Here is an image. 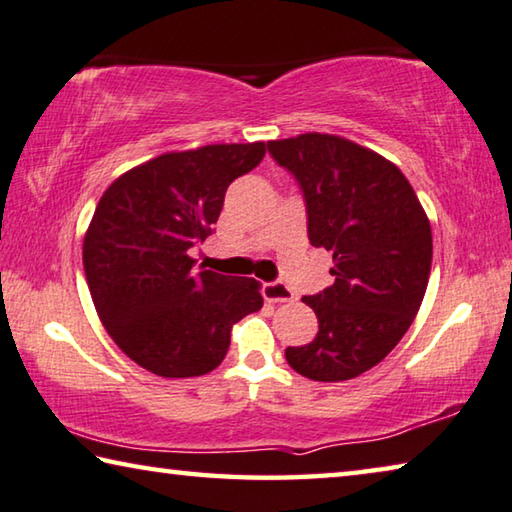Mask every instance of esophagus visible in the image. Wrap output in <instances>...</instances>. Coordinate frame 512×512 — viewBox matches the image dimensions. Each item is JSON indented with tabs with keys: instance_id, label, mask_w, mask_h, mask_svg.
Wrapping results in <instances>:
<instances>
[{
	"instance_id": "34e87169",
	"label": "esophagus",
	"mask_w": 512,
	"mask_h": 512,
	"mask_svg": "<svg viewBox=\"0 0 512 512\" xmlns=\"http://www.w3.org/2000/svg\"><path fill=\"white\" fill-rule=\"evenodd\" d=\"M265 299L267 301H274V304H281V301H292V299H295V292H292L286 286V283L274 281V283H267V286H265Z\"/></svg>"
}]
</instances>
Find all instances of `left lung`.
I'll list each match as a JSON object with an SVG mask.
<instances>
[{
  "mask_svg": "<svg viewBox=\"0 0 512 512\" xmlns=\"http://www.w3.org/2000/svg\"><path fill=\"white\" fill-rule=\"evenodd\" d=\"M274 161L299 181L308 238L333 254V286L304 297L315 338L286 360L313 381H347L397 347L420 311L431 274V222L399 167L333 133L270 140Z\"/></svg>",
  "mask_w": 512,
  "mask_h": 512,
  "instance_id": "obj_1",
  "label": "left lung"
}]
</instances>
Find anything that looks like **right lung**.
Segmentation results:
<instances>
[{"mask_svg":"<svg viewBox=\"0 0 512 512\" xmlns=\"http://www.w3.org/2000/svg\"><path fill=\"white\" fill-rule=\"evenodd\" d=\"M265 142L165 152L117 177L83 238L92 304L133 363L165 379L215 370L233 324L261 311V283L197 272L190 249L213 233L224 192L254 170Z\"/></svg>","mask_w":512,"mask_h":512,"instance_id":"obj_1","label":"right lung"}]
</instances>
